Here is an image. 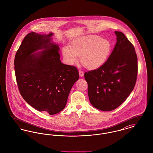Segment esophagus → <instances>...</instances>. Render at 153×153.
<instances>
[{
	"instance_id": "1",
	"label": "esophagus",
	"mask_w": 153,
	"mask_h": 153,
	"mask_svg": "<svg viewBox=\"0 0 153 153\" xmlns=\"http://www.w3.org/2000/svg\"><path fill=\"white\" fill-rule=\"evenodd\" d=\"M79 76L81 77H82L83 76V75H84V72H83V71H81V70H79Z\"/></svg>"
}]
</instances>
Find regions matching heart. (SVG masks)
Wrapping results in <instances>:
<instances>
[{
  "label": "heart",
  "instance_id": "obj_1",
  "mask_svg": "<svg viewBox=\"0 0 153 153\" xmlns=\"http://www.w3.org/2000/svg\"><path fill=\"white\" fill-rule=\"evenodd\" d=\"M111 51L110 42L97 35H88L75 39L70 44V49L63 47L62 55L70 65L78 61L81 57L82 64L89 70H96L107 61Z\"/></svg>",
  "mask_w": 153,
  "mask_h": 153
}]
</instances>
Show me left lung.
Listing matches in <instances>:
<instances>
[{"mask_svg": "<svg viewBox=\"0 0 153 153\" xmlns=\"http://www.w3.org/2000/svg\"><path fill=\"white\" fill-rule=\"evenodd\" d=\"M115 33L117 43L108 60L100 68L84 74L89 101L94 107L104 111L117 108L127 99L137 75L134 46L122 32Z\"/></svg>", "mask_w": 153, "mask_h": 153, "instance_id": "obj_1", "label": "left lung"}]
</instances>
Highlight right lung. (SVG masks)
<instances>
[{"label":"right lung","mask_w":153,"mask_h":153,"mask_svg":"<svg viewBox=\"0 0 153 153\" xmlns=\"http://www.w3.org/2000/svg\"><path fill=\"white\" fill-rule=\"evenodd\" d=\"M53 34H27L14 59L22 97L36 110L50 115L65 108L72 87L79 79L75 67L61 62L59 46L51 42ZM40 50L43 51L36 52Z\"/></svg>","instance_id":"right-lung-1"}]
</instances>
